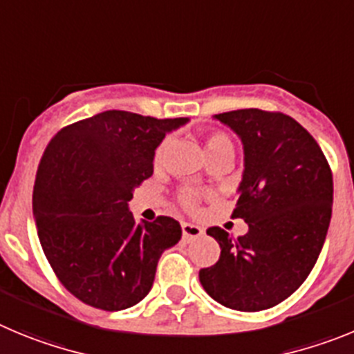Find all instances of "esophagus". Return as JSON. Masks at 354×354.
Wrapping results in <instances>:
<instances>
[{
    "label": "esophagus",
    "mask_w": 354,
    "mask_h": 354,
    "mask_svg": "<svg viewBox=\"0 0 354 354\" xmlns=\"http://www.w3.org/2000/svg\"><path fill=\"white\" fill-rule=\"evenodd\" d=\"M181 232H183L185 240H192V238H199L203 234V229L196 224H190V222H183L181 224Z\"/></svg>",
    "instance_id": "obj_1"
}]
</instances>
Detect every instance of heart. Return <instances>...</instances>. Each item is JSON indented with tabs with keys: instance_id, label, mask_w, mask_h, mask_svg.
<instances>
[{
	"instance_id": "b5f03b06",
	"label": "heart",
	"mask_w": 354,
	"mask_h": 354,
	"mask_svg": "<svg viewBox=\"0 0 354 354\" xmlns=\"http://www.w3.org/2000/svg\"><path fill=\"white\" fill-rule=\"evenodd\" d=\"M167 145H169V141L165 139V141H162L160 145L157 146V149H155V155H153L155 165H160L162 162H164L165 151H167ZM205 148H206V157L208 158L215 157V155L232 153V142L224 132L209 133L208 138H206ZM199 199H201V196L197 192H194V190H183V192L180 194V205L183 206L185 209H189V212H194V209L199 206Z\"/></svg>"
}]
</instances>
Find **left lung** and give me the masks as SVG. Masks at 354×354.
Wrapping results in <instances>:
<instances>
[{
    "label": "left lung",
    "instance_id": "obj_1",
    "mask_svg": "<svg viewBox=\"0 0 354 354\" xmlns=\"http://www.w3.org/2000/svg\"><path fill=\"white\" fill-rule=\"evenodd\" d=\"M215 118L243 142V180L231 216L243 218L248 231L232 238L209 227L221 257L199 280L224 307L264 310L300 288L319 257L332 218V169L316 139L288 114L238 109Z\"/></svg>",
    "mask_w": 354,
    "mask_h": 354
}]
</instances>
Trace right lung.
I'll use <instances>...</instances> for the list:
<instances>
[{
    "label": "right lung",
    "mask_w": 354,
    "mask_h": 354,
    "mask_svg": "<svg viewBox=\"0 0 354 354\" xmlns=\"http://www.w3.org/2000/svg\"><path fill=\"white\" fill-rule=\"evenodd\" d=\"M183 123L187 118L106 111L63 127L47 145L33 189L38 240L59 282L82 304L109 312L139 304L162 252L180 241L174 218L138 224L129 201L153 174L165 133Z\"/></svg>",
    "instance_id": "add662e5"
}]
</instances>
